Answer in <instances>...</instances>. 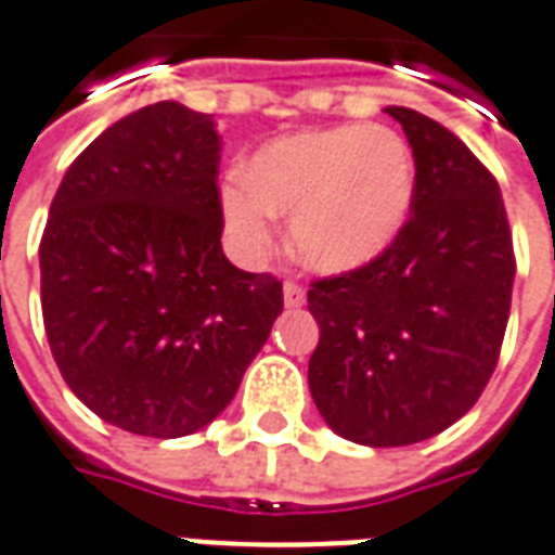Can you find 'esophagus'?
Returning a JSON list of instances; mask_svg holds the SVG:
<instances>
[{
    "instance_id": "34e87169",
    "label": "esophagus",
    "mask_w": 555,
    "mask_h": 555,
    "mask_svg": "<svg viewBox=\"0 0 555 555\" xmlns=\"http://www.w3.org/2000/svg\"><path fill=\"white\" fill-rule=\"evenodd\" d=\"M305 286L301 283H295V281H286L283 283V305L286 307H305Z\"/></svg>"
}]
</instances>
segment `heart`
<instances>
[{"label":"heart","mask_w":555,"mask_h":555,"mask_svg":"<svg viewBox=\"0 0 555 555\" xmlns=\"http://www.w3.org/2000/svg\"><path fill=\"white\" fill-rule=\"evenodd\" d=\"M416 171L402 135L384 127L307 129L269 141L245 177L221 185L230 242L245 257L272 248V216L293 218L289 245L307 269L354 272L405 228Z\"/></svg>","instance_id":"heart-1"}]
</instances>
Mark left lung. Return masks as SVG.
<instances>
[{
    "label": "left lung",
    "instance_id": "left-lung-1",
    "mask_svg": "<svg viewBox=\"0 0 555 555\" xmlns=\"http://www.w3.org/2000/svg\"><path fill=\"white\" fill-rule=\"evenodd\" d=\"M414 150L399 238L363 269L310 283L319 322L307 382L319 414L361 447H408L467 414L493 375L515 250L500 185L470 147L414 108L387 106Z\"/></svg>",
    "mask_w": 555,
    "mask_h": 555
}]
</instances>
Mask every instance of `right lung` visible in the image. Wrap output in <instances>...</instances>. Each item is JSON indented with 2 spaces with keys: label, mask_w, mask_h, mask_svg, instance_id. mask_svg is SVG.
<instances>
[{
  "label": "right lung",
  "mask_w": 555,
  "mask_h": 555,
  "mask_svg": "<svg viewBox=\"0 0 555 555\" xmlns=\"http://www.w3.org/2000/svg\"><path fill=\"white\" fill-rule=\"evenodd\" d=\"M212 117L153 103L96 135L52 197L40 307L64 382L144 438L209 426L283 310L281 281L221 250Z\"/></svg>",
  "instance_id": "right-lung-1"
}]
</instances>
